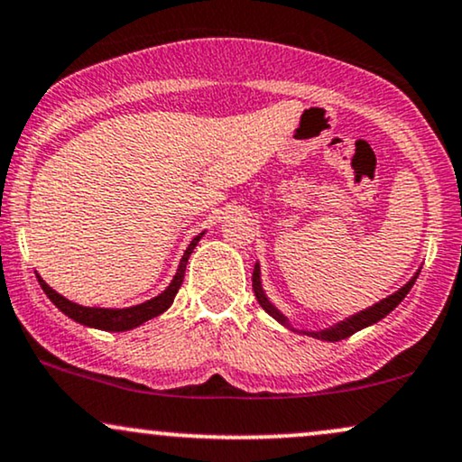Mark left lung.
I'll return each instance as SVG.
<instances>
[{
	"label": "left lung",
	"mask_w": 462,
	"mask_h": 462,
	"mask_svg": "<svg viewBox=\"0 0 462 462\" xmlns=\"http://www.w3.org/2000/svg\"><path fill=\"white\" fill-rule=\"evenodd\" d=\"M418 275H420V273H415V275L411 277V280L407 282V284H404L402 288H400L398 292L390 294V297L383 299V301H379V303H374V305H372V308H368V310H364V312H359V314L351 316V319H346V320L337 322V325H333L331 329L310 331V336L319 337V340H325V342H337V340H344V337L353 336V333H357L359 329H364V327L374 325V322H379L381 319H385V316L390 314L392 310L396 308V305H398L400 301H402L404 297H407V292L411 291V288H413L415 280H418ZM252 284H254V294H255V299H258V303L263 305L264 312H269L271 316H273L275 320H280L282 325L291 327V325H288L286 316L282 314L280 310H277L275 305L269 301V299H266V294H264V291H263V284H260V264H255V266H254Z\"/></svg>",
	"instance_id": "left-lung-1"
}]
</instances>
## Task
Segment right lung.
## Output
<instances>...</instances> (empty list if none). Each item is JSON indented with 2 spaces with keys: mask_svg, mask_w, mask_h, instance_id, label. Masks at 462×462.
I'll use <instances>...</instances> for the list:
<instances>
[{
  "mask_svg": "<svg viewBox=\"0 0 462 462\" xmlns=\"http://www.w3.org/2000/svg\"><path fill=\"white\" fill-rule=\"evenodd\" d=\"M202 238V235H198L193 238L191 243H189L185 255H182L180 264H178V271L174 275V280H171V284L165 288L163 292L159 294V297L150 299L146 303H140V305H133V308H125V310H107V308H83V305H77L69 301V299H64L62 294H58L53 291V288L47 286V282L42 280L41 275L38 277V282H41L44 294H47L49 299H51L55 308L60 310V312H64L69 319L81 322V325L86 327H94V329H103V331H129L133 327L142 325V322H146L150 319H154V316L163 314L165 310L170 308L171 301H174L178 288H180L182 280H185V269H187V260L189 255H191L193 247L198 245V241Z\"/></svg>",
  "mask_w": 462,
  "mask_h": 462,
  "instance_id": "obj_1",
  "label": "right lung"
}]
</instances>
